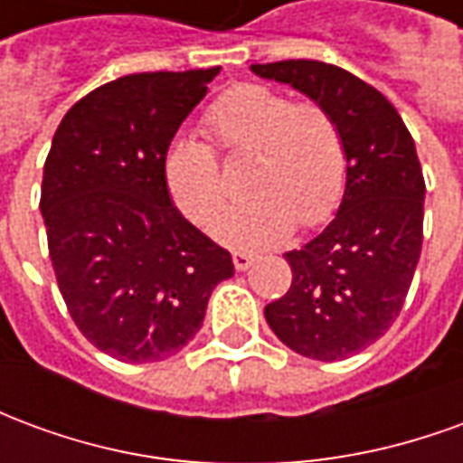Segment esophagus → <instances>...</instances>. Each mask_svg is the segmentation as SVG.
<instances>
[{
	"mask_svg": "<svg viewBox=\"0 0 463 463\" xmlns=\"http://www.w3.org/2000/svg\"><path fill=\"white\" fill-rule=\"evenodd\" d=\"M252 262H255V258H252V255H248V252H241V250L232 252V265H235V270H241V272L248 270Z\"/></svg>",
	"mask_w": 463,
	"mask_h": 463,
	"instance_id": "1",
	"label": "esophagus"
}]
</instances>
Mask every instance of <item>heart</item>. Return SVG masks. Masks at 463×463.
Listing matches in <instances>:
<instances>
[{"mask_svg":"<svg viewBox=\"0 0 463 463\" xmlns=\"http://www.w3.org/2000/svg\"><path fill=\"white\" fill-rule=\"evenodd\" d=\"M203 128L225 156L250 153L245 191L215 221L225 201L221 161L198 138H178L163 156L173 205L235 250L280 245L295 222L317 228L340 208L347 185V146L337 118L315 101H295L262 84L232 86L203 114Z\"/></svg>","mask_w":463,"mask_h":463,"instance_id":"1","label":"heart"}]
</instances>
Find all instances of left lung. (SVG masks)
Returning a JSON list of instances; mask_svg holds the SVG:
<instances>
[{
  "label": "left lung",
  "mask_w": 463,
  "mask_h": 463,
  "mask_svg": "<svg viewBox=\"0 0 463 463\" xmlns=\"http://www.w3.org/2000/svg\"><path fill=\"white\" fill-rule=\"evenodd\" d=\"M250 69L325 106L347 146L340 211L317 238L285 252L292 285L265 320L302 357H352L392 327L417 270L427 185L414 138L374 86L340 66L288 59Z\"/></svg>",
  "instance_id": "8db88e82"
}]
</instances>
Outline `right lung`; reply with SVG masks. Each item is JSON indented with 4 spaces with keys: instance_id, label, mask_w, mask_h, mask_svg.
Listing matches in <instances>:
<instances>
[{
    "instance_id": "1",
    "label": "right lung",
    "mask_w": 463,
    "mask_h": 463,
    "mask_svg": "<svg viewBox=\"0 0 463 463\" xmlns=\"http://www.w3.org/2000/svg\"><path fill=\"white\" fill-rule=\"evenodd\" d=\"M221 66L128 74L79 99L44 163L42 215L59 292L86 340L158 362L201 330L231 252L173 205L163 156Z\"/></svg>"
}]
</instances>
